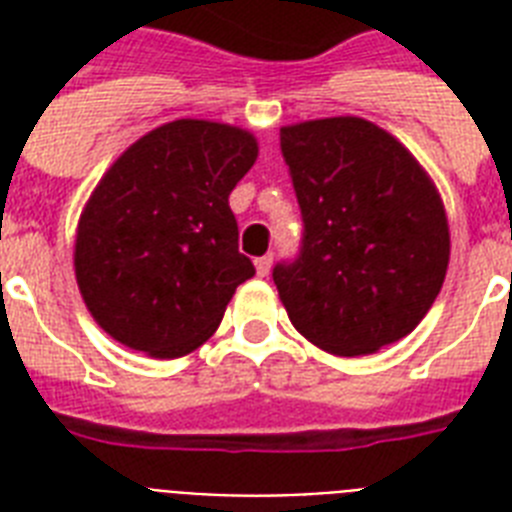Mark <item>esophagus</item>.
<instances>
[{"instance_id": "esophagus-1", "label": "esophagus", "mask_w": 512, "mask_h": 512, "mask_svg": "<svg viewBox=\"0 0 512 512\" xmlns=\"http://www.w3.org/2000/svg\"><path fill=\"white\" fill-rule=\"evenodd\" d=\"M271 265H273V257H271V255L257 257V260H255L257 276H268V273H271Z\"/></svg>"}]
</instances>
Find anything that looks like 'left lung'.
I'll list each match as a JSON object with an SVG mask.
<instances>
[{"instance_id":"1","label":"left lung","mask_w":512,"mask_h":512,"mask_svg":"<svg viewBox=\"0 0 512 512\" xmlns=\"http://www.w3.org/2000/svg\"><path fill=\"white\" fill-rule=\"evenodd\" d=\"M303 244L273 268L289 321L335 356H366L412 332L449 265L444 201L390 132L358 116L281 127Z\"/></svg>"}]
</instances>
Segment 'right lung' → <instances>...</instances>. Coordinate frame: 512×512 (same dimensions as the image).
Here are the masks:
<instances>
[{
	"instance_id": "obj_1",
	"label": "right lung",
	"mask_w": 512,
	"mask_h": 512,
	"mask_svg": "<svg viewBox=\"0 0 512 512\" xmlns=\"http://www.w3.org/2000/svg\"><path fill=\"white\" fill-rule=\"evenodd\" d=\"M257 159L252 132L204 119L132 143L92 191L76 228V284L116 342L154 358L215 335L255 265L239 252L228 196Z\"/></svg>"
}]
</instances>
